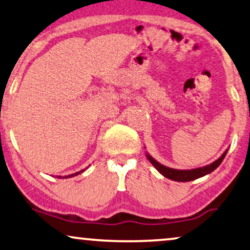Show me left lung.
<instances>
[{
    "mask_svg": "<svg viewBox=\"0 0 250 250\" xmlns=\"http://www.w3.org/2000/svg\"><path fill=\"white\" fill-rule=\"evenodd\" d=\"M228 150L229 149L225 150V151L222 153V156L220 157V158L216 159L211 164H209V165H206L204 167H198V168H193V169L170 168V167H167L165 165H163V164L157 162V160L153 158L152 156L149 155L148 151H146V158H148L149 162L152 164L153 167H155V168L158 170V172L162 174L163 176H165L169 180L177 181V182H189V181L197 180V179H199V177L207 175V174H210L213 170L216 169L217 167L221 165V163L223 162L224 157L227 156Z\"/></svg>",
    "mask_w": 250,
    "mask_h": 250,
    "instance_id": "8db88e82",
    "label": "left lung"
}]
</instances>
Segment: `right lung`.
I'll list each match as a JSON object with an SVG mask.
<instances>
[{"label": "right lung", "mask_w": 250, "mask_h": 250, "mask_svg": "<svg viewBox=\"0 0 250 250\" xmlns=\"http://www.w3.org/2000/svg\"><path fill=\"white\" fill-rule=\"evenodd\" d=\"M87 168V167H86ZM86 168H84V169H82V170H80V172H76L75 174H70V175H66V176H60V175H58L57 177L58 179H69V177H73V176H76V175H78V174H81V173H83L85 169Z\"/></svg>", "instance_id": "right-lung-1"}]
</instances>
